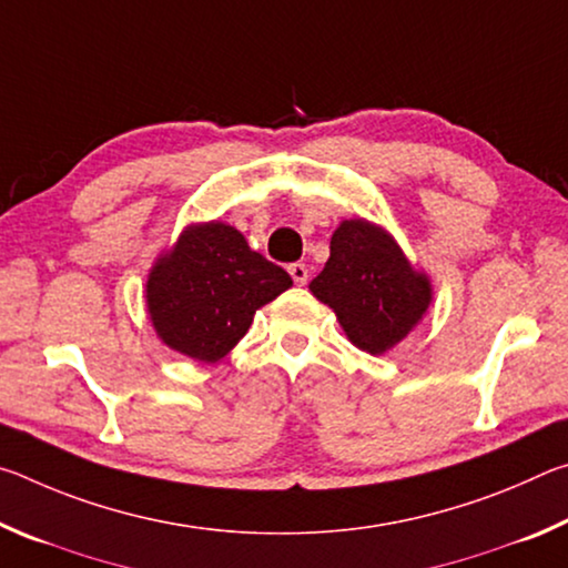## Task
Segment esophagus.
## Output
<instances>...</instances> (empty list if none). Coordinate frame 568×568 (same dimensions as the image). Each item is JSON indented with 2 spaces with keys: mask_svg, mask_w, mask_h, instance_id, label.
Masks as SVG:
<instances>
[{
  "mask_svg": "<svg viewBox=\"0 0 568 568\" xmlns=\"http://www.w3.org/2000/svg\"><path fill=\"white\" fill-rule=\"evenodd\" d=\"M287 273H291L295 285H305L307 283V265L305 263H293L291 267H287Z\"/></svg>",
  "mask_w": 568,
  "mask_h": 568,
  "instance_id": "obj_1",
  "label": "esophagus"
}]
</instances>
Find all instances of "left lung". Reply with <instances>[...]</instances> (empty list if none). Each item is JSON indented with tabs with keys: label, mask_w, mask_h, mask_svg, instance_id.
I'll return each instance as SVG.
<instances>
[{
	"label": "left lung",
	"mask_w": 568,
	"mask_h": 568,
	"mask_svg": "<svg viewBox=\"0 0 568 568\" xmlns=\"http://www.w3.org/2000/svg\"><path fill=\"white\" fill-rule=\"evenodd\" d=\"M307 287L333 307L355 348L371 355L406 338L434 301L430 277L413 267L386 227L365 217L335 227L328 263Z\"/></svg>",
	"instance_id": "1"
}]
</instances>
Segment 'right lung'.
Instances as JSON below:
<instances>
[{
  "mask_svg": "<svg viewBox=\"0 0 568 568\" xmlns=\"http://www.w3.org/2000/svg\"><path fill=\"white\" fill-rule=\"evenodd\" d=\"M291 285V275L250 250L240 230L210 220L187 225L160 253L145 303L152 328L170 351L217 363L247 333L255 311Z\"/></svg>",
  "mask_w": 568,
  "mask_h": 568,
  "instance_id": "right-lung-1",
  "label": "right lung"
}]
</instances>
